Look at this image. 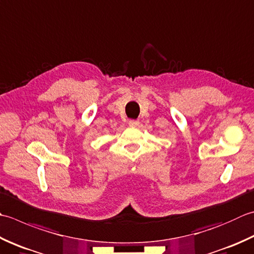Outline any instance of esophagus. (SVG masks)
<instances>
[{
	"label": "esophagus",
	"instance_id": "34e87169",
	"mask_svg": "<svg viewBox=\"0 0 254 254\" xmlns=\"http://www.w3.org/2000/svg\"><path fill=\"white\" fill-rule=\"evenodd\" d=\"M138 124H140V121H138V120H130V121H128V126L132 127H138Z\"/></svg>",
	"mask_w": 254,
	"mask_h": 254
}]
</instances>
